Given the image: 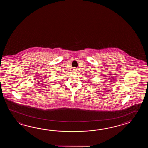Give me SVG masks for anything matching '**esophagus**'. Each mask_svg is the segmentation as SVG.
Wrapping results in <instances>:
<instances>
[{"instance_id": "34e87169", "label": "esophagus", "mask_w": 148, "mask_h": 148, "mask_svg": "<svg viewBox=\"0 0 148 148\" xmlns=\"http://www.w3.org/2000/svg\"><path fill=\"white\" fill-rule=\"evenodd\" d=\"M75 71H76V70H75Z\"/></svg>"}]
</instances>
